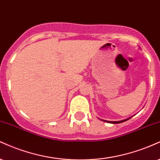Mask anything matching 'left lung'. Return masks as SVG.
I'll list each match as a JSON object with an SVG mask.
<instances>
[{"mask_svg":"<svg viewBox=\"0 0 160 160\" xmlns=\"http://www.w3.org/2000/svg\"><path fill=\"white\" fill-rule=\"evenodd\" d=\"M130 119V118H128V119H126V120H123V121H104L106 122H108V123H122V122H124L126 121H127V120Z\"/></svg>","mask_w":160,"mask_h":160,"instance_id":"left-lung-1","label":"left lung"}]
</instances>
